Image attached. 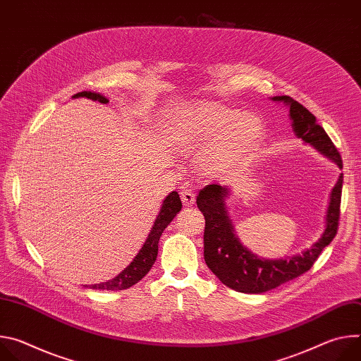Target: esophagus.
<instances>
[{
	"label": "esophagus",
	"instance_id": "34e87169",
	"mask_svg": "<svg viewBox=\"0 0 361 361\" xmlns=\"http://www.w3.org/2000/svg\"><path fill=\"white\" fill-rule=\"evenodd\" d=\"M180 195H181V201L185 207H190V205H192L195 201V194L191 190H183L180 192Z\"/></svg>",
	"mask_w": 361,
	"mask_h": 361
}]
</instances>
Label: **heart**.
<instances>
[{
	"label": "heart",
	"mask_w": 361,
	"mask_h": 361,
	"mask_svg": "<svg viewBox=\"0 0 361 361\" xmlns=\"http://www.w3.org/2000/svg\"><path fill=\"white\" fill-rule=\"evenodd\" d=\"M264 134L260 116L217 102H195L174 127V141L180 147L205 149L216 145L209 163L213 170L235 166L262 142Z\"/></svg>",
	"instance_id": "b5f03b06"
}]
</instances>
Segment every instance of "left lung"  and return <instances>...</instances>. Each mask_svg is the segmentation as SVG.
Here are the masks:
<instances>
[{
	"mask_svg": "<svg viewBox=\"0 0 361 361\" xmlns=\"http://www.w3.org/2000/svg\"><path fill=\"white\" fill-rule=\"evenodd\" d=\"M276 102H283L290 110L291 127L297 138L316 148L322 156L331 163L343 167L337 148L316 117L302 107L300 102L288 95L273 97ZM343 188V173L338 176L330 192L326 212V226L322 237L301 254L286 259H264L254 254L240 241L235 234L226 198L231 195L227 185L210 184L200 190L197 195V207L205 219L204 228V260L219 280L240 293L260 294L287 283L310 270L317 257L337 234L340 201Z\"/></svg>",
	"mask_w": 361,
	"mask_h": 361,
	"instance_id": "obj_1",
	"label": "left lung"
}]
</instances>
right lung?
Here are the masks:
<instances>
[{
    "mask_svg": "<svg viewBox=\"0 0 361 361\" xmlns=\"http://www.w3.org/2000/svg\"><path fill=\"white\" fill-rule=\"evenodd\" d=\"M73 98H88L92 101H98V102H101V104H107L109 102V99L104 95L99 92H94V91H82V92L73 95ZM180 210H181L180 195L177 191H171L164 198L160 213H159L156 221H154V226L151 227L145 243L142 244L141 250L134 257V260L117 277H114L106 283L92 284V286H90V288L114 291V290L130 288L131 286L138 283L151 270L152 264L156 263L157 254H159L160 237H161L163 231L166 230V227L180 213Z\"/></svg>",
    "mask_w": 361,
    "mask_h": 361,
    "instance_id": "right-lung-1",
    "label": "right lung"
}]
</instances>
